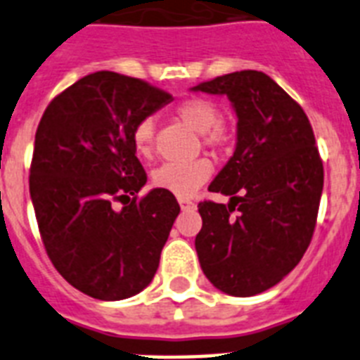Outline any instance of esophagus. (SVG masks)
Returning a JSON list of instances; mask_svg holds the SVG:
<instances>
[{"label": "esophagus", "mask_w": 360, "mask_h": 360, "mask_svg": "<svg viewBox=\"0 0 360 360\" xmlns=\"http://www.w3.org/2000/svg\"><path fill=\"white\" fill-rule=\"evenodd\" d=\"M179 205L181 208H192L194 207V201H190V199L186 198H179Z\"/></svg>", "instance_id": "obj_1"}]
</instances>
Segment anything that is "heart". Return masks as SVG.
<instances>
[{
	"label": "heart",
	"instance_id": "b5f03b06",
	"mask_svg": "<svg viewBox=\"0 0 360 360\" xmlns=\"http://www.w3.org/2000/svg\"><path fill=\"white\" fill-rule=\"evenodd\" d=\"M177 119L201 134V141L210 150H221L231 141V129L219 120V108L208 98H186L175 108ZM155 124L150 117L141 119L131 129V143L141 157H150L153 152ZM212 174V166L205 159L190 162H166L152 174L153 186L186 198L192 195Z\"/></svg>",
	"mask_w": 360,
	"mask_h": 360
}]
</instances>
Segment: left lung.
Returning a JSON list of instances; mask_svg holds the SVG:
<instances>
[{
	"label": "left lung",
	"mask_w": 360,
	"mask_h": 360,
	"mask_svg": "<svg viewBox=\"0 0 360 360\" xmlns=\"http://www.w3.org/2000/svg\"><path fill=\"white\" fill-rule=\"evenodd\" d=\"M194 91L226 95L238 115V143L201 201L195 250L205 276L232 297H255L297 267L315 232L324 166L309 119L262 71H236Z\"/></svg>",
	"instance_id": "obj_1"
}]
</instances>
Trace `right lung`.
I'll use <instances>...</instances> for the list:
<instances>
[{
    "mask_svg": "<svg viewBox=\"0 0 360 360\" xmlns=\"http://www.w3.org/2000/svg\"><path fill=\"white\" fill-rule=\"evenodd\" d=\"M170 101L141 78L98 71L54 96L38 124L29 175L36 221L56 271L87 297L122 300L155 276L181 208L161 188L139 199L146 172L131 129Z\"/></svg>",
    "mask_w": 360,
    "mask_h": 360,
    "instance_id": "obj_1",
    "label": "right lung"
}]
</instances>
